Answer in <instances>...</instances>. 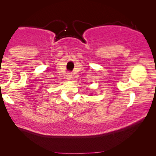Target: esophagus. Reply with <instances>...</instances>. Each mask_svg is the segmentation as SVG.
I'll return each mask as SVG.
<instances>
[{"mask_svg":"<svg viewBox=\"0 0 156 156\" xmlns=\"http://www.w3.org/2000/svg\"><path fill=\"white\" fill-rule=\"evenodd\" d=\"M72 74H71V73H69L68 74V78H69V79H70V78H72Z\"/></svg>","mask_w":156,"mask_h":156,"instance_id":"1","label":"esophagus"}]
</instances>
